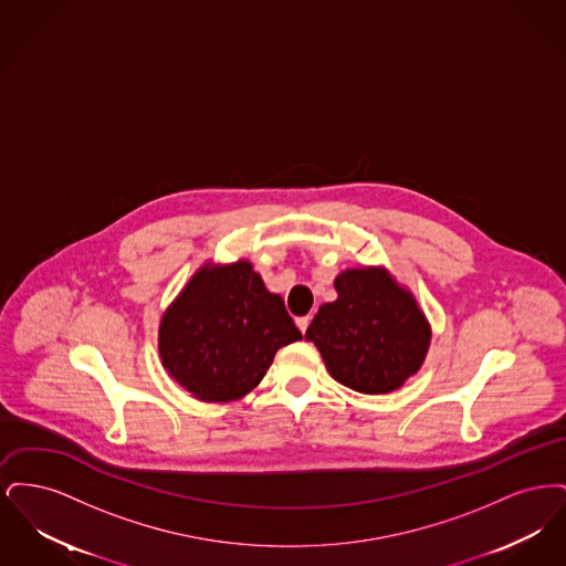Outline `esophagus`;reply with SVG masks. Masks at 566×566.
Masks as SVG:
<instances>
[{
  "label": "esophagus",
  "instance_id": "obj_1",
  "mask_svg": "<svg viewBox=\"0 0 566 566\" xmlns=\"http://www.w3.org/2000/svg\"><path fill=\"white\" fill-rule=\"evenodd\" d=\"M310 321H312V316H298V318H296V326H298V331H301V333H305V331H307Z\"/></svg>",
  "mask_w": 566,
  "mask_h": 566
}]
</instances>
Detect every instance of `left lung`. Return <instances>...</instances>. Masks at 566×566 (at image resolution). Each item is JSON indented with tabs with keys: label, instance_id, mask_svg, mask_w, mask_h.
<instances>
[{
	"label": "left lung",
	"instance_id": "8db88e82",
	"mask_svg": "<svg viewBox=\"0 0 566 566\" xmlns=\"http://www.w3.org/2000/svg\"><path fill=\"white\" fill-rule=\"evenodd\" d=\"M337 298L324 303L305 331L328 374L363 395L403 386L429 350L431 328L413 296L381 270L344 271Z\"/></svg>",
	"mask_w": 566,
	"mask_h": 566
}]
</instances>
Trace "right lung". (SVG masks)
Returning <instances> with one entry per match:
<instances>
[{
  "label": "right lung",
  "instance_id": "right-lung-1",
  "mask_svg": "<svg viewBox=\"0 0 566 566\" xmlns=\"http://www.w3.org/2000/svg\"><path fill=\"white\" fill-rule=\"evenodd\" d=\"M280 295L248 261L203 268L159 328L163 367L201 401H233L268 374L275 352L301 339Z\"/></svg>",
  "mask_w": 566,
  "mask_h": 566
}]
</instances>
